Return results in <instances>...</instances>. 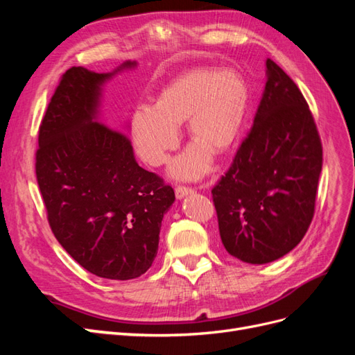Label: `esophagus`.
I'll use <instances>...</instances> for the list:
<instances>
[{
    "label": "esophagus",
    "instance_id": "34e87169",
    "mask_svg": "<svg viewBox=\"0 0 355 355\" xmlns=\"http://www.w3.org/2000/svg\"><path fill=\"white\" fill-rule=\"evenodd\" d=\"M192 192H194V189L189 188V187H176V189H175L176 198H184L185 196L192 194Z\"/></svg>",
    "mask_w": 355,
    "mask_h": 355
}]
</instances>
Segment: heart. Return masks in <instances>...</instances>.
<instances>
[{"mask_svg":"<svg viewBox=\"0 0 355 355\" xmlns=\"http://www.w3.org/2000/svg\"><path fill=\"white\" fill-rule=\"evenodd\" d=\"M249 106L247 84L231 69L197 68L180 73L159 92L154 106H139L132 116L133 142L146 163L164 164L188 124L194 139L171 164L179 179H196L210 168L213 151H228L237 139Z\"/></svg>","mask_w":355,"mask_h":355,"instance_id":"1","label":"heart"}]
</instances>
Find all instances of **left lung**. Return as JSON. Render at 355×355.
I'll return each instance as SVG.
<instances>
[{
  "label": "left lung",
  "instance_id": "1",
  "mask_svg": "<svg viewBox=\"0 0 355 355\" xmlns=\"http://www.w3.org/2000/svg\"><path fill=\"white\" fill-rule=\"evenodd\" d=\"M250 132L211 189L227 252L268 263L300 243L315 211L323 146L314 116L288 75L271 59Z\"/></svg>",
  "mask_w": 355,
  "mask_h": 355
}]
</instances>
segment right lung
<instances>
[{"label":"right lung","mask_w":355,"mask_h":355,"mask_svg":"<svg viewBox=\"0 0 355 355\" xmlns=\"http://www.w3.org/2000/svg\"><path fill=\"white\" fill-rule=\"evenodd\" d=\"M112 73L72 67L62 75L40 125L35 175L63 249L94 275L132 280L155 259L175 191L136 163L125 133L96 120Z\"/></svg>","instance_id":"1"}]
</instances>
